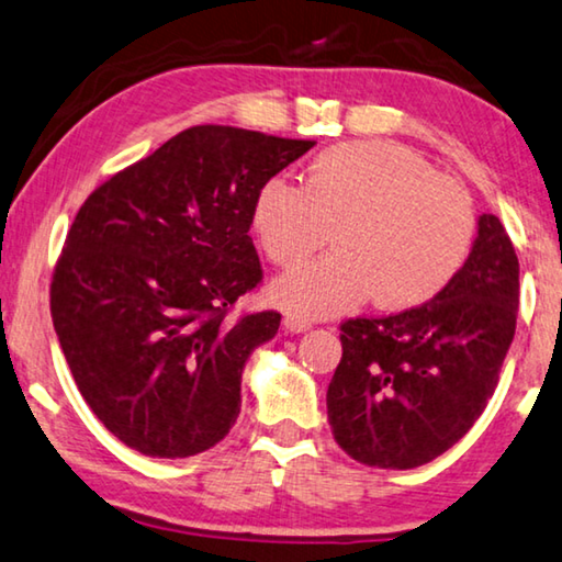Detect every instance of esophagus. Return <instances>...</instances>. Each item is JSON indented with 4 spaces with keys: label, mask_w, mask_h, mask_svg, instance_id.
<instances>
[{
    "label": "esophagus",
    "mask_w": 562,
    "mask_h": 562,
    "mask_svg": "<svg viewBox=\"0 0 562 562\" xmlns=\"http://www.w3.org/2000/svg\"><path fill=\"white\" fill-rule=\"evenodd\" d=\"M313 325H310L307 321H303V317L297 315H288L284 317V330L292 333V335H300V333H307Z\"/></svg>",
    "instance_id": "obj_1"
}]
</instances>
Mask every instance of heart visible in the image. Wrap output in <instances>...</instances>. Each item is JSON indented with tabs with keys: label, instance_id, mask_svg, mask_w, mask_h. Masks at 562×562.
<instances>
[{
	"label": "heart",
	"instance_id": "1",
	"mask_svg": "<svg viewBox=\"0 0 562 562\" xmlns=\"http://www.w3.org/2000/svg\"><path fill=\"white\" fill-rule=\"evenodd\" d=\"M252 232L280 267L328 245L335 252L274 280L270 295L307 321L375 300L414 310L441 295L472 252L476 216L462 183L389 140H350L317 154L297 187L272 176L252 201Z\"/></svg>",
	"mask_w": 562,
	"mask_h": 562
}]
</instances>
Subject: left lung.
<instances>
[{
	"label": "left lung",
	"mask_w": 562,
	"mask_h": 562,
	"mask_svg": "<svg viewBox=\"0 0 562 562\" xmlns=\"http://www.w3.org/2000/svg\"><path fill=\"white\" fill-rule=\"evenodd\" d=\"M520 265L495 214H482L457 280L422 307L342 323L328 386L335 441L379 469L429 464L472 429L515 338Z\"/></svg>",
	"instance_id": "1"
}]
</instances>
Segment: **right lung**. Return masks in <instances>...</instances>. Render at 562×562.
<instances>
[{"mask_svg": "<svg viewBox=\"0 0 562 562\" xmlns=\"http://www.w3.org/2000/svg\"><path fill=\"white\" fill-rule=\"evenodd\" d=\"M313 146L194 125L80 206L49 310L82 398L125 447L194 457L237 422L249 356L280 328V313L227 321L262 280L252 201Z\"/></svg>", "mask_w": 562, "mask_h": 562, "instance_id": "right-lung-1", "label": "right lung"}]
</instances>
